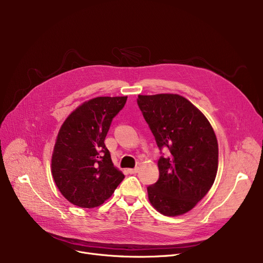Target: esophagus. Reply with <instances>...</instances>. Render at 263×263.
<instances>
[{"label":"esophagus","instance_id":"1","mask_svg":"<svg viewBox=\"0 0 263 263\" xmlns=\"http://www.w3.org/2000/svg\"><path fill=\"white\" fill-rule=\"evenodd\" d=\"M139 171H140V168H139V167H135V168H130V170H128V172H129L130 174H136V173H139Z\"/></svg>","mask_w":263,"mask_h":263}]
</instances>
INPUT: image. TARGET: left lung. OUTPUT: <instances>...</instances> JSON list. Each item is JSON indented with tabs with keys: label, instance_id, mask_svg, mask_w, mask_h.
I'll list each match as a JSON object with an SVG mask.
<instances>
[{
	"label": "left lung",
	"instance_id": "8db88e82",
	"mask_svg": "<svg viewBox=\"0 0 263 263\" xmlns=\"http://www.w3.org/2000/svg\"><path fill=\"white\" fill-rule=\"evenodd\" d=\"M137 105L161 151L159 179L147 187L148 198L164 215L192 210L211 189L217 173L218 145L210 122L183 97L139 95Z\"/></svg>",
	"mask_w": 263,
	"mask_h": 263
}]
</instances>
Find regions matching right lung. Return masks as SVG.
<instances>
[{
  "label": "right lung",
  "mask_w": 263,
  "mask_h": 263,
  "mask_svg": "<svg viewBox=\"0 0 263 263\" xmlns=\"http://www.w3.org/2000/svg\"><path fill=\"white\" fill-rule=\"evenodd\" d=\"M127 97H98L65 120L52 155V175L63 196L81 208L108 199L124 175L114 167L104 140Z\"/></svg>",
  "instance_id": "1"
}]
</instances>
